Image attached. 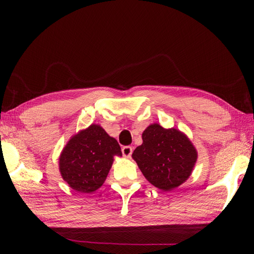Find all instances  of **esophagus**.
<instances>
[{"label": "esophagus", "instance_id": "34e87169", "mask_svg": "<svg viewBox=\"0 0 254 254\" xmlns=\"http://www.w3.org/2000/svg\"><path fill=\"white\" fill-rule=\"evenodd\" d=\"M133 152V148L131 146H123L122 147V154L124 157H131Z\"/></svg>", "mask_w": 254, "mask_h": 254}]
</instances>
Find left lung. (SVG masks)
Instances as JSON below:
<instances>
[{
  "label": "left lung",
  "mask_w": 254,
  "mask_h": 254,
  "mask_svg": "<svg viewBox=\"0 0 254 254\" xmlns=\"http://www.w3.org/2000/svg\"><path fill=\"white\" fill-rule=\"evenodd\" d=\"M142 138L143 144L132 157L153 186L170 191L190 177L197 154L185 134L155 123L143 132Z\"/></svg>",
  "instance_id": "left-lung-1"
}]
</instances>
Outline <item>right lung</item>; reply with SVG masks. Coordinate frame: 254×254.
Wrapping results in <instances>:
<instances>
[{
    "mask_svg": "<svg viewBox=\"0 0 254 254\" xmlns=\"http://www.w3.org/2000/svg\"><path fill=\"white\" fill-rule=\"evenodd\" d=\"M113 156H122L117 139L97 124L80 131L69 139L60 156V172L73 190L90 193L99 189L113 163Z\"/></svg>",
    "mask_w": 254,
    "mask_h": 254,
    "instance_id": "add662e5",
    "label": "right lung"
}]
</instances>
